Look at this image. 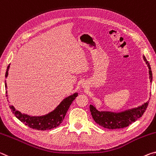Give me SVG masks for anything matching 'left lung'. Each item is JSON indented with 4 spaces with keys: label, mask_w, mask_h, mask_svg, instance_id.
I'll list each match as a JSON object with an SVG mask.
<instances>
[{
    "label": "left lung",
    "mask_w": 156,
    "mask_h": 156,
    "mask_svg": "<svg viewBox=\"0 0 156 156\" xmlns=\"http://www.w3.org/2000/svg\"><path fill=\"white\" fill-rule=\"evenodd\" d=\"M143 58L149 67L150 80L151 82L152 72L150 64L144 56ZM149 101L144 103L141 106H139L138 108L128 110L118 113L98 111L93 105H90V111L93 119L99 126L108 129H123L124 127L129 126L130 124L133 123L142 116L149 105Z\"/></svg>",
    "instance_id": "8db88e82"
}]
</instances>
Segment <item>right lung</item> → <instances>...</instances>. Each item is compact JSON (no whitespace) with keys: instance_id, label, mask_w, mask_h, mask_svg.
Segmentation results:
<instances>
[{"instance_id":"add662e5","label":"right lung","mask_w":156,"mask_h":156,"mask_svg":"<svg viewBox=\"0 0 156 156\" xmlns=\"http://www.w3.org/2000/svg\"><path fill=\"white\" fill-rule=\"evenodd\" d=\"M9 68V65L7 66L5 77L8 75ZM5 88L7 90L6 83ZM7 93V91L6 90V94ZM77 95V93H74L73 95L66 98L61 102L59 105L54 111L43 116L32 117L27 115L23 114L19 111H16L13 106H9V108H11L12 113L14 114L16 118L19 119L20 122L25 125H27L28 127L37 130H41V131H45V130L54 129L55 127L58 126V125H60L64 119L69 107ZM6 97H7V95H6ZM7 101H8V99H7Z\"/></svg>"}]
</instances>
